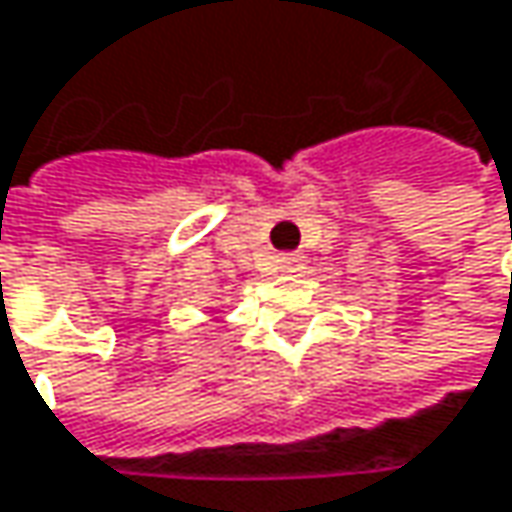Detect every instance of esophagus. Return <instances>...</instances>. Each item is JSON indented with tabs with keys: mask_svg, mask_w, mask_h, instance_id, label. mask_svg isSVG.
Instances as JSON below:
<instances>
[{
	"mask_svg": "<svg viewBox=\"0 0 512 512\" xmlns=\"http://www.w3.org/2000/svg\"><path fill=\"white\" fill-rule=\"evenodd\" d=\"M281 269L284 272H302V266H305V257L296 255V252H287V255H281Z\"/></svg>",
	"mask_w": 512,
	"mask_h": 512,
	"instance_id": "34e87169",
	"label": "esophagus"
}]
</instances>
